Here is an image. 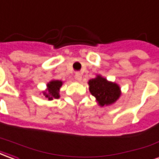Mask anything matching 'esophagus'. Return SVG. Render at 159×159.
Returning <instances> with one entry per match:
<instances>
[{"instance_id":"obj_1","label":"esophagus","mask_w":159,"mask_h":159,"mask_svg":"<svg viewBox=\"0 0 159 159\" xmlns=\"http://www.w3.org/2000/svg\"><path fill=\"white\" fill-rule=\"evenodd\" d=\"M75 79L77 80L78 81H80L82 80V75L80 72H76L75 73Z\"/></svg>"}]
</instances>
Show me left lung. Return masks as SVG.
Returning <instances> with one entry per match:
<instances>
[{"mask_svg":"<svg viewBox=\"0 0 159 159\" xmlns=\"http://www.w3.org/2000/svg\"><path fill=\"white\" fill-rule=\"evenodd\" d=\"M89 90L100 106L110 105L120 98L121 89L116 83L108 81L105 78L98 75L88 82Z\"/></svg>","mask_w":159,"mask_h":159,"instance_id":"8db88e82","label":"left lung"}]
</instances>
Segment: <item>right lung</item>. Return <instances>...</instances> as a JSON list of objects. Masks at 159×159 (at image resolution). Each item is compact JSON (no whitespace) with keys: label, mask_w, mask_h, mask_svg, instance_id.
<instances>
[{"label":"right lung","mask_w":159,"mask_h":159,"mask_svg":"<svg viewBox=\"0 0 159 159\" xmlns=\"http://www.w3.org/2000/svg\"><path fill=\"white\" fill-rule=\"evenodd\" d=\"M63 84V82L61 80H51L47 84V89L46 91L43 92V96L48 100L57 99L60 98V88L61 87V85Z\"/></svg>","instance_id":"1"}]
</instances>
